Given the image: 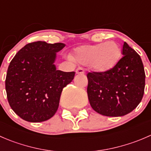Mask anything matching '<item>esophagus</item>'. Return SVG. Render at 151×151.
<instances>
[{"mask_svg":"<svg viewBox=\"0 0 151 151\" xmlns=\"http://www.w3.org/2000/svg\"><path fill=\"white\" fill-rule=\"evenodd\" d=\"M76 73L77 74H85V70L83 68L80 67V68H77L76 69Z\"/></svg>","mask_w":151,"mask_h":151,"instance_id":"34e87169","label":"esophagus"}]
</instances>
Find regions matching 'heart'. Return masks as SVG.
<instances>
[{
  "label": "heart",
  "mask_w": 151,
  "mask_h": 151,
  "mask_svg": "<svg viewBox=\"0 0 151 151\" xmlns=\"http://www.w3.org/2000/svg\"><path fill=\"white\" fill-rule=\"evenodd\" d=\"M119 45L113 41L105 43L87 45L73 50L70 58L74 61L88 65L99 73H105L114 68L121 58Z\"/></svg>",
  "instance_id": "obj_1"
}]
</instances>
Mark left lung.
<instances>
[{
  "label": "left lung",
  "instance_id": "8db88e82",
  "mask_svg": "<svg viewBox=\"0 0 151 151\" xmlns=\"http://www.w3.org/2000/svg\"><path fill=\"white\" fill-rule=\"evenodd\" d=\"M123 57L110 71L87 74L88 99L91 107L105 116H123L140 103L145 74L140 56L124 42Z\"/></svg>",
  "mask_w": 151,
  "mask_h": 151
}]
</instances>
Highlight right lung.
I'll return each instance as SVG.
<instances>
[{
	"mask_svg": "<svg viewBox=\"0 0 151 151\" xmlns=\"http://www.w3.org/2000/svg\"><path fill=\"white\" fill-rule=\"evenodd\" d=\"M63 43L32 42L22 47L10 62L6 77V91L14 112L28 122L51 118L59 106L63 88L75 72L56 69V52Z\"/></svg>",
	"mask_w": 151,
	"mask_h": 151,
	"instance_id": "obj_1",
	"label": "right lung"
}]
</instances>
